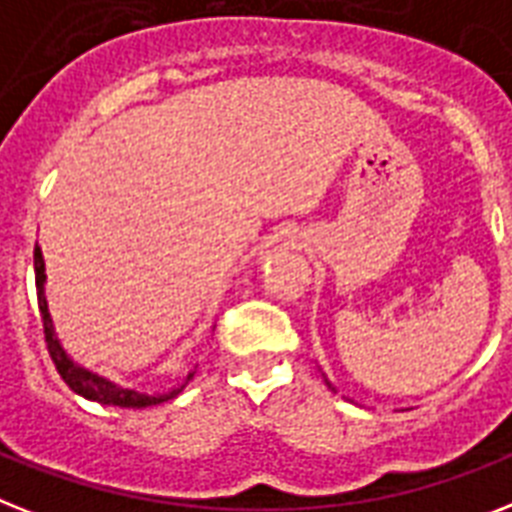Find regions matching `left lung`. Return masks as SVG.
<instances>
[{"label":"left lung","mask_w":512,"mask_h":512,"mask_svg":"<svg viewBox=\"0 0 512 512\" xmlns=\"http://www.w3.org/2000/svg\"><path fill=\"white\" fill-rule=\"evenodd\" d=\"M326 384H328V381H326ZM328 389H334V386H331V384H328ZM334 392H336V389H334Z\"/></svg>","instance_id":"obj_1"}]
</instances>
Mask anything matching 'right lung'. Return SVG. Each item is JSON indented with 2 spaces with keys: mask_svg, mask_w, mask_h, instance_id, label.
Returning <instances> with one entry per match:
<instances>
[{
  "mask_svg": "<svg viewBox=\"0 0 512 512\" xmlns=\"http://www.w3.org/2000/svg\"><path fill=\"white\" fill-rule=\"evenodd\" d=\"M33 270H36V297H39V313H41V323H44V339H47V350L52 355L54 365H57V373L62 376V381L73 389L76 394L86 397L91 402H99V405H112V407H149V405H160V402H168L173 397L184 392V386L189 384L191 378H194V371H189V376L176 386V389H168V392H157V394H147V392H136V389H128V386H120L110 378L99 376V373L89 371V368H83L78 365L68 352L62 350L60 339L54 334V323L52 315H49L47 307V294H44V284H47V273H44V257H41V249L36 244L33 249Z\"/></svg>",
  "mask_w": 512,
  "mask_h": 512,
  "instance_id": "right-lung-1",
  "label": "right lung"
}]
</instances>
